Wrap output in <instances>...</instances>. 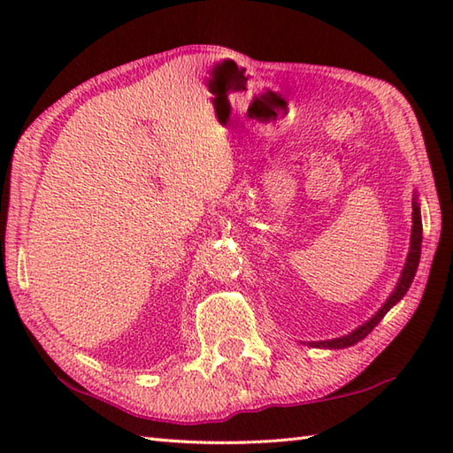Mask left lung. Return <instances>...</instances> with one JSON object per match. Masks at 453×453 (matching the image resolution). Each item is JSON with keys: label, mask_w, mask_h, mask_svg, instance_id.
<instances>
[{"label": "left lung", "mask_w": 453, "mask_h": 453, "mask_svg": "<svg viewBox=\"0 0 453 453\" xmlns=\"http://www.w3.org/2000/svg\"><path fill=\"white\" fill-rule=\"evenodd\" d=\"M420 243H422V219H420V208L415 202L412 204V234H411V251H409V257H407V263H405V268H403V274H401V280L395 288V292L391 294L389 300L383 303L381 310L375 313L372 319L368 323H364L362 326H358V329L352 331L350 334L346 336H341V339H334V341H321V342H311V346H317V349H346V346H352L358 341H362L365 334H370L373 331V326L378 325L383 317H386V313L391 310L393 305H395L403 296L407 294L409 286L412 282V278H415V273H417V266H418V261H420Z\"/></svg>", "instance_id": "8db88e82"}]
</instances>
